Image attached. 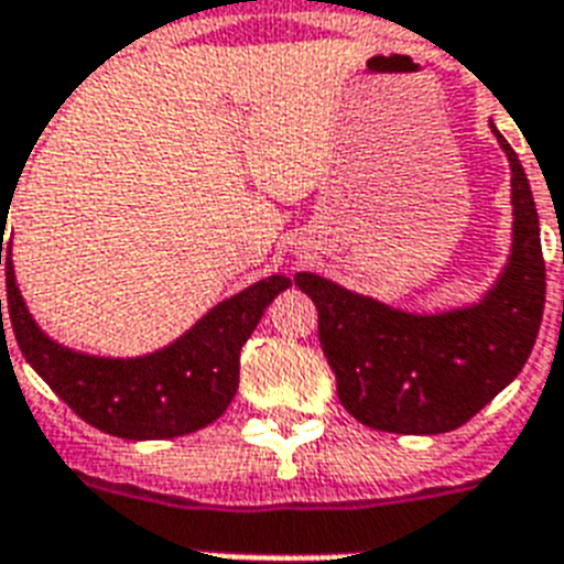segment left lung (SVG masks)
Listing matches in <instances>:
<instances>
[{
	"mask_svg": "<svg viewBox=\"0 0 564 564\" xmlns=\"http://www.w3.org/2000/svg\"><path fill=\"white\" fill-rule=\"evenodd\" d=\"M512 254L474 307L436 316L403 313L322 274L295 286L318 310V343L336 375L339 401L366 427L436 436L463 427L507 389L533 351L544 313V257L530 181L512 145Z\"/></svg>",
	"mask_w": 564,
	"mask_h": 564,
	"instance_id": "1",
	"label": "left lung"
}]
</instances>
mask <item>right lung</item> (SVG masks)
I'll list each match as a JSON object with an SVG mask.
<instances>
[{
  "instance_id": "1",
  "label": "right lung",
  "mask_w": 564,
  "mask_h": 564,
  "mask_svg": "<svg viewBox=\"0 0 564 564\" xmlns=\"http://www.w3.org/2000/svg\"><path fill=\"white\" fill-rule=\"evenodd\" d=\"M11 198V195H8ZM11 204H0V225ZM4 242V237L0 239ZM8 316L22 357L69 410L101 433L119 438H175L207 427L228 410L239 386V351L274 295L292 286L272 274L221 301L161 351L110 360L90 357L48 339L31 318L17 286L11 246H0ZM2 318V299H0Z\"/></svg>"
}]
</instances>
